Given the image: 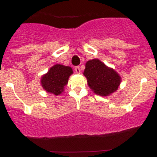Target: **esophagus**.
<instances>
[{
    "label": "esophagus",
    "instance_id": "obj_1",
    "mask_svg": "<svg viewBox=\"0 0 157 157\" xmlns=\"http://www.w3.org/2000/svg\"><path fill=\"white\" fill-rule=\"evenodd\" d=\"M75 72L77 73V74H80V67H79V66H77V67H75Z\"/></svg>",
    "mask_w": 157,
    "mask_h": 157
}]
</instances>
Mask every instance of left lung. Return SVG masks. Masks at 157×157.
<instances>
[{
	"label": "left lung",
	"instance_id": "1",
	"mask_svg": "<svg viewBox=\"0 0 157 157\" xmlns=\"http://www.w3.org/2000/svg\"><path fill=\"white\" fill-rule=\"evenodd\" d=\"M83 74L90 89L99 96H109L118 90L121 82V77L113 69L106 67L98 59L86 62Z\"/></svg>",
	"mask_w": 157,
	"mask_h": 157
}]
</instances>
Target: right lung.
I'll return each instance as SVG.
<instances>
[{
	"label": "right lung",
	"instance_id": "1",
	"mask_svg": "<svg viewBox=\"0 0 157 157\" xmlns=\"http://www.w3.org/2000/svg\"><path fill=\"white\" fill-rule=\"evenodd\" d=\"M73 74L72 68L61 64H55L51 67L46 74L41 79L42 87L47 92L59 95L64 90V86L68 82L70 76Z\"/></svg>",
	"mask_w": 157,
	"mask_h": 157
}]
</instances>
